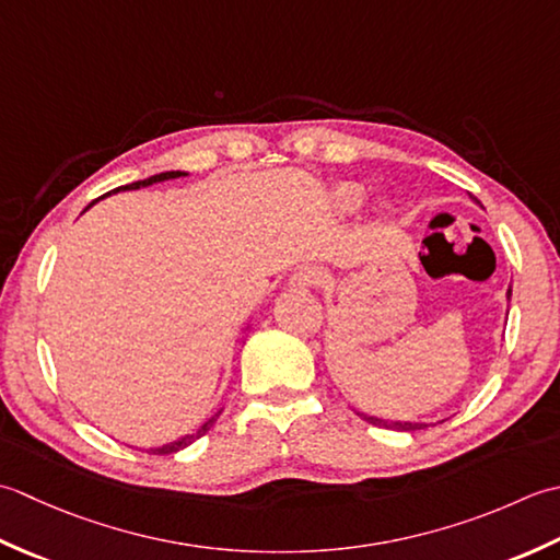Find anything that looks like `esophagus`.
Wrapping results in <instances>:
<instances>
[{
  "label": "esophagus",
  "mask_w": 560,
  "mask_h": 560,
  "mask_svg": "<svg viewBox=\"0 0 560 560\" xmlns=\"http://www.w3.org/2000/svg\"><path fill=\"white\" fill-rule=\"evenodd\" d=\"M324 282V272L314 268V266H304L300 270H294L290 276V288L292 290H310V288H316V284Z\"/></svg>",
  "instance_id": "34e87169"
}]
</instances>
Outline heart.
<instances>
[{"mask_svg": "<svg viewBox=\"0 0 560 560\" xmlns=\"http://www.w3.org/2000/svg\"><path fill=\"white\" fill-rule=\"evenodd\" d=\"M334 200L340 212H355L364 202V188L358 184H340L334 192Z\"/></svg>", "mask_w": 560, "mask_h": 560, "instance_id": "1", "label": "heart"}]
</instances>
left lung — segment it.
I'll list each match as a JSON object with an SVG mask.
<instances>
[{
    "mask_svg": "<svg viewBox=\"0 0 560 560\" xmlns=\"http://www.w3.org/2000/svg\"><path fill=\"white\" fill-rule=\"evenodd\" d=\"M474 202H478L476 198H474ZM481 205V202H478ZM510 296H512V290L508 288V302H510ZM355 413L362 418V420H368V423H372V425H380V428H389V430H398V432H413V430H425V428H430L432 423H410V420H384V418H376V416H368V413H360V410H355ZM440 423H444V420H440Z\"/></svg>",
    "mask_w": 560,
    "mask_h": 560,
    "instance_id": "8db88e82",
    "label": "left lung"
}]
</instances>
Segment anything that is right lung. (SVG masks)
I'll return each mask as SVG.
<instances>
[{"label": "right lung", "mask_w": 560, "mask_h": 560, "mask_svg": "<svg viewBox=\"0 0 560 560\" xmlns=\"http://www.w3.org/2000/svg\"><path fill=\"white\" fill-rule=\"evenodd\" d=\"M180 176H188V174H186V171H164V174H156V176H150V178H144V180H135V184L116 188V190H140V188H147V186H152V184H162V180L180 178ZM94 202H96V200H94ZM94 202H91V205H94ZM91 205H89V208H91ZM89 208H86V210H89ZM248 328H250V326H246V330H248ZM220 413H222V408L217 410V413H212L208 420H205V423H202L196 432H190V435H184V438H178V440L168 442V444H162V447H150V452H152V454H174V452L186 450L188 444H192L198 438H202L205 432H208V430L214 425V420L220 418Z\"/></svg>", "instance_id": "add662e5"}]
</instances>
